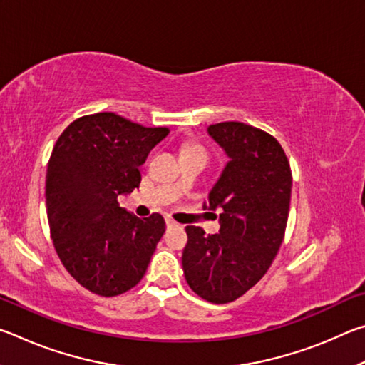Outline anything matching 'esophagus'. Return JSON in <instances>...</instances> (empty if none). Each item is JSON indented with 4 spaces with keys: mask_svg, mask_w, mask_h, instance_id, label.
Listing matches in <instances>:
<instances>
[{
    "mask_svg": "<svg viewBox=\"0 0 365 365\" xmlns=\"http://www.w3.org/2000/svg\"><path fill=\"white\" fill-rule=\"evenodd\" d=\"M165 224H168V227H174V225H177V224H175V220H172V219H165Z\"/></svg>",
    "mask_w": 365,
    "mask_h": 365,
    "instance_id": "1",
    "label": "esophagus"
}]
</instances>
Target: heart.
Wrapping results in <instances>:
<instances>
[{"mask_svg": "<svg viewBox=\"0 0 365 365\" xmlns=\"http://www.w3.org/2000/svg\"><path fill=\"white\" fill-rule=\"evenodd\" d=\"M182 154H183V156H185V154H205V156H206V151H205V148L200 146V145L187 143V145H183Z\"/></svg>", "mask_w": 365, "mask_h": 365, "instance_id": "b5f03b06", "label": "heart"}]
</instances>
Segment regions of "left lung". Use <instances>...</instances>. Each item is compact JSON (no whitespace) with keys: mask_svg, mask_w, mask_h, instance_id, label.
I'll return each instance as SVG.
<instances>
[{"mask_svg":"<svg viewBox=\"0 0 365 365\" xmlns=\"http://www.w3.org/2000/svg\"><path fill=\"white\" fill-rule=\"evenodd\" d=\"M228 156L205 209H220V230L188 225L183 274L193 292L214 304L243 296L262 279L285 237L292 169L282 145L243 122L209 125Z\"/></svg>","mask_w":365,"mask_h":365,"instance_id":"1","label":"left lung"}]
</instances>
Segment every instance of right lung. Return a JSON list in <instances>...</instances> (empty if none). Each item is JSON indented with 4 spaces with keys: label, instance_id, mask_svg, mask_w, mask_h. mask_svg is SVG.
<instances>
[{
    "label": "right lung",
    "instance_id": "1",
    "mask_svg": "<svg viewBox=\"0 0 365 365\" xmlns=\"http://www.w3.org/2000/svg\"><path fill=\"white\" fill-rule=\"evenodd\" d=\"M168 135V127L98 113L73 120L53 148L49 232L66 270L91 293L117 296L143 279L165 222L158 212L140 219L117 197L140 187V165Z\"/></svg>",
    "mask_w": 365,
    "mask_h": 365
}]
</instances>
